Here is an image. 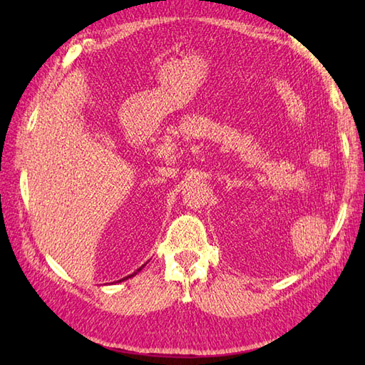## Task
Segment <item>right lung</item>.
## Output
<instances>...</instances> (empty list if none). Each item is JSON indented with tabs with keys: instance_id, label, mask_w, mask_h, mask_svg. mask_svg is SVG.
<instances>
[{
	"instance_id": "add662e5",
	"label": "right lung",
	"mask_w": 365,
	"mask_h": 365,
	"mask_svg": "<svg viewBox=\"0 0 365 365\" xmlns=\"http://www.w3.org/2000/svg\"><path fill=\"white\" fill-rule=\"evenodd\" d=\"M143 268H144V265H143V267H141V268H139V269H138V271H141V269H143ZM131 276H133V274H131ZM128 277H130V276H127V277H123V279H128ZM123 279H120V281H123ZM118 282H119V281H118Z\"/></svg>"
}]
</instances>
